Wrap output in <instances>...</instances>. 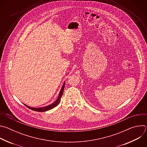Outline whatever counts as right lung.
<instances>
[{"instance_id":"add662e5","label":"right lung","mask_w":147,"mask_h":147,"mask_svg":"<svg viewBox=\"0 0 147 147\" xmlns=\"http://www.w3.org/2000/svg\"><path fill=\"white\" fill-rule=\"evenodd\" d=\"M65 82L63 83V86L61 87V88L60 90V91L59 94V96L57 98V99L53 102L52 103V104L49 105H48L47 107H40V108H33V107H30L28 105H27L24 104L29 109L32 110V111H36V112H45V111H49L55 107H56L57 105L59 104V103L60 102V99H61V97L63 95V90H64V88H65Z\"/></svg>"}]
</instances>
